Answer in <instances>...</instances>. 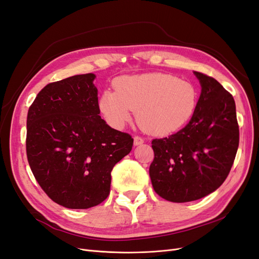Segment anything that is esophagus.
Returning a JSON list of instances; mask_svg holds the SVG:
<instances>
[{
	"mask_svg": "<svg viewBox=\"0 0 259 259\" xmlns=\"http://www.w3.org/2000/svg\"><path fill=\"white\" fill-rule=\"evenodd\" d=\"M144 144V138H142L140 136H135L134 137V146H139Z\"/></svg>",
	"mask_w": 259,
	"mask_h": 259,
	"instance_id": "1",
	"label": "esophagus"
}]
</instances>
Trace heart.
I'll return each instance as SVG.
<instances>
[{"mask_svg": "<svg viewBox=\"0 0 259 259\" xmlns=\"http://www.w3.org/2000/svg\"><path fill=\"white\" fill-rule=\"evenodd\" d=\"M99 99V109L113 127L122 128L137 111V121L149 134L164 136L182 128L197 106L194 86L166 73L126 75Z\"/></svg>", "mask_w": 259, "mask_h": 259, "instance_id": "heart-1", "label": "heart"}]
</instances>
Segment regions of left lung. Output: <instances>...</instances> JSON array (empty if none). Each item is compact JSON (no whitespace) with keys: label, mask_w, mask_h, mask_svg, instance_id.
I'll use <instances>...</instances> for the list:
<instances>
[{"label":"left lung","mask_w":259,"mask_h":259,"mask_svg":"<svg viewBox=\"0 0 259 259\" xmlns=\"http://www.w3.org/2000/svg\"><path fill=\"white\" fill-rule=\"evenodd\" d=\"M202 92L191 120L173 135L152 140L149 175L154 191L170 202L199 200L229 175L239 147L236 104L214 77L194 71Z\"/></svg>","instance_id":"left-lung-1"}]
</instances>
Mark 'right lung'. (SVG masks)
Returning a JSON list of instances; mask_svg holds the SVG:
<instances>
[{"instance_id":"add662e5","label":"right lung","mask_w":259,"mask_h":259,"mask_svg":"<svg viewBox=\"0 0 259 259\" xmlns=\"http://www.w3.org/2000/svg\"><path fill=\"white\" fill-rule=\"evenodd\" d=\"M95 74L67 77L45 86L30 106L26 150L43 191L72 209L96 206L110 193L111 170L134 139L111 128L99 113Z\"/></svg>"}]
</instances>
